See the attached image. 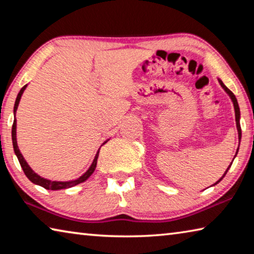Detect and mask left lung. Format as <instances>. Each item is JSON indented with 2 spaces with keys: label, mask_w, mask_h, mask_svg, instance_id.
Instances as JSON below:
<instances>
[{
  "label": "left lung",
  "mask_w": 254,
  "mask_h": 254,
  "mask_svg": "<svg viewBox=\"0 0 254 254\" xmlns=\"http://www.w3.org/2000/svg\"><path fill=\"white\" fill-rule=\"evenodd\" d=\"M218 81H220V84H221V86H222V87L223 88H224L225 89V92L227 93V94H229V95H230V97H231V100H232V102H233V105H234V110H235V121H236V127H238V132H239V140H241V135H242V133H241V126H240V107H239V104H238V101H236V97H235V95H234V94L233 93H232L231 91H230V89L229 88H227L226 87V86L224 85V84H223V81L221 80V79H218ZM238 151H239V149L238 150H236V153H238ZM235 156H236V154H235ZM235 158V157H234ZM233 160H234V159H233ZM232 162H233V161H232ZM231 165H232V163H231ZM231 165H230V167H231ZM230 167H229V168H227V170L225 171V174L224 175H223V177L220 179V180H218V182L217 183H215L214 185H216V184H218V183H220L221 182V180L223 179V178H224V176L226 175V173H227V171H229V169H230Z\"/></svg>",
  "instance_id": "1"
}]
</instances>
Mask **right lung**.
<instances>
[{
    "label": "right lung",
    "mask_w": 254,
    "mask_h": 254,
    "mask_svg": "<svg viewBox=\"0 0 254 254\" xmlns=\"http://www.w3.org/2000/svg\"><path fill=\"white\" fill-rule=\"evenodd\" d=\"M25 87H27V85H24L22 88H21V91L19 92L18 96H16V100H15V104H14V114L16 110H18V105H19V102H20V98L21 96H22V94L24 92ZM12 142H13V149H14V152L16 154V157H18L19 159V162L21 167H22V169L24 171V174L27 177L29 178L30 182H32L33 184L36 185H39V186L44 187L46 189H49V190H59V189H66V188H70V187H74L76 186V185H78L80 183L85 182L86 179H87L89 176H91L94 170H95L96 168V165H97V158H98V153H100V150H98L95 158H94V161L92 163V166L89 167V169L86 171V173L80 176V177L78 179L76 180H71V182H51V180H48V179H45L40 177L39 175H37L34 171L30 168L29 165L27 163V161L24 160V158L22 154H21L20 150L18 148V143H16V120L14 119L13 121V126H12Z\"/></svg>",
    "instance_id": "obj_1"
}]
</instances>
